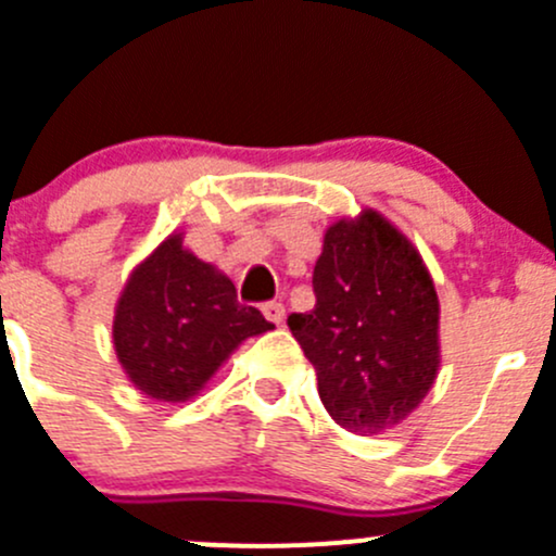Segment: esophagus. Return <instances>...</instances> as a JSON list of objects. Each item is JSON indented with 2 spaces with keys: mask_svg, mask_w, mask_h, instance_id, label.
Listing matches in <instances>:
<instances>
[{
  "mask_svg": "<svg viewBox=\"0 0 556 556\" xmlns=\"http://www.w3.org/2000/svg\"><path fill=\"white\" fill-rule=\"evenodd\" d=\"M263 315H266V320L271 323H282L285 320V306L279 304V301H268V304H263Z\"/></svg>",
  "mask_w": 556,
  "mask_h": 556,
  "instance_id": "esophagus-1",
  "label": "esophagus"
}]
</instances>
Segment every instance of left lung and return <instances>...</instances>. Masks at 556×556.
<instances>
[{
    "label": "left lung",
    "mask_w": 556,
    "mask_h": 556,
    "mask_svg": "<svg viewBox=\"0 0 556 556\" xmlns=\"http://www.w3.org/2000/svg\"><path fill=\"white\" fill-rule=\"evenodd\" d=\"M315 309L288 326L317 371L333 421L355 434L402 424L440 369V301L429 268L375 208L326 230L312 274Z\"/></svg>",
    "instance_id": "8db88e82"
}]
</instances>
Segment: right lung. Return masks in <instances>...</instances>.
<instances>
[{
  "instance_id": "1",
  "label": "right lung",
  "mask_w": 556,
  "mask_h": 556,
  "mask_svg": "<svg viewBox=\"0 0 556 556\" xmlns=\"http://www.w3.org/2000/svg\"><path fill=\"white\" fill-rule=\"evenodd\" d=\"M271 323L236 301L223 271L168 236L132 268L113 315V348L129 382L157 402H187L244 339Z\"/></svg>"
}]
</instances>
